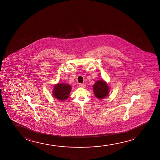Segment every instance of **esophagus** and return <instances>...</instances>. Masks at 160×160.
I'll use <instances>...</instances> for the list:
<instances>
[{
    "mask_svg": "<svg viewBox=\"0 0 160 160\" xmlns=\"http://www.w3.org/2000/svg\"><path fill=\"white\" fill-rule=\"evenodd\" d=\"M79 87L81 88H85L86 87V85L85 84H82V83H80V84H79Z\"/></svg>",
    "mask_w": 160,
    "mask_h": 160,
    "instance_id": "obj_1",
    "label": "esophagus"
}]
</instances>
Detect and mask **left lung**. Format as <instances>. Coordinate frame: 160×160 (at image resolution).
<instances>
[{
    "label": "left lung",
    "mask_w": 160,
    "mask_h": 160,
    "mask_svg": "<svg viewBox=\"0 0 160 160\" xmlns=\"http://www.w3.org/2000/svg\"><path fill=\"white\" fill-rule=\"evenodd\" d=\"M94 95L97 98L103 99L107 97L109 92L110 88L105 81L102 80L97 81L93 86Z\"/></svg>",
    "instance_id": "left-lung-1"
}]
</instances>
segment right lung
I'll return each mask as SVG.
<instances>
[{"instance_id":"1","label":"right lung","mask_w":160,"mask_h":160,"mask_svg":"<svg viewBox=\"0 0 160 160\" xmlns=\"http://www.w3.org/2000/svg\"><path fill=\"white\" fill-rule=\"evenodd\" d=\"M53 88V95L59 101H64L68 98L72 90L71 86L67 83H57Z\"/></svg>"}]
</instances>
